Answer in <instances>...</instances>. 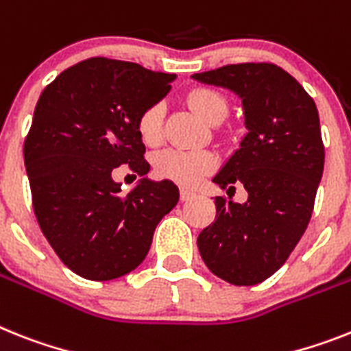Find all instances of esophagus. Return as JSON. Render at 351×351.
Listing matches in <instances>:
<instances>
[{
	"label": "esophagus",
	"instance_id": "esophagus-1",
	"mask_svg": "<svg viewBox=\"0 0 351 351\" xmlns=\"http://www.w3.org/2000/svg\"><path fill=\"white\" fill-rule=\"evenodd\" d=\"M193 196H194L193 191H189V189H180V199H182V202H189V199L193 198Z\"/></svg>",
	"mask_w": 351,
	"mask_h": 351
}]
</instances>
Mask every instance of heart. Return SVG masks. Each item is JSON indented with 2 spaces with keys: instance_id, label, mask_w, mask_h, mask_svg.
I'll list each match as a JSON object with an SVG mask.
<instances>
[{
  "instance_id": "b5f03b06",
  "label": "heart",
  "mask_w": 351,
  "mask_h": 351,
  "mask_svg": "<svg viewBox=\"0 0 351 351\" xmlns=\"http://www.w3.org/2000/svg\"><path fill=\"white\" fill-rule=\"evenodd\" d=\"M189 103L194 112L207 123H217L223 121L228 114V103L217 90L194 89L189 94ZM166 105L162 101L152 103L146 110L139 116L137 128H139L141 139L146 144L153 146L162 137V123H164ZM216 158L208 152H185V149H166L155 157V173L160 178H167L176 184L194 185L202 180L208 171L214 167Z\"/></svg>"
}]
</instances>
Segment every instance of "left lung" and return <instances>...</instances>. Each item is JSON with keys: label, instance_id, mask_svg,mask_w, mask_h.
I'll use <instances>...</instances> for the list:
<instances>
[{"label": "left lung", "instance_id": "left-lung-1", "mask_svg": "<svg viewBox=\"0 0 351 351\" xmlns=\"http://www.w3.org/2000/svg\"><path fill=\"white\" fill-rule=\"evenodd\" d=\"M243 101L244 135L212 182L248 199L216 198V219L198 235L208 269L234 285H255L284 266L307 230L325 148L314 99L275 64H232L193 75Z\"/></svg>", "mask_w": 351, "mask_h": 351}]
</instances>
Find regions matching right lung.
Segmentation results:
<instances>
[{
  "mask_svg": "<svg viewBox=\"0 0 351 351\" xmlns=\"http://www.w3.org/2000/svg\"><path fill=\"white\" fill-rule=\"evenodd\" d=\"M176 75L134 62L87 58L43 90L25 141L35 217L60 261L89 280H114L148 255L158 221L180 193L149 180L137 121ZM121 163L144 176L128 195L111 173Z\"/></svg>",
  "mask_w": 351,
  "mask_h": 351,
  "instance_id": "add662e5",
  "label": "right lung"
}]
</instances>
